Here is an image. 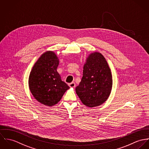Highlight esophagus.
Returning a JSON list of instances; mask_svg holds the SVG:
<instances>
[{
    "instance_id": "obj_1",
    "label": "esophagus",
    "mask_w": 149,
    "mask_h": 149,
    "mask_svg": "<svg viewBox=\"0 0 149 149\" xmlns=\"http://www.w3.org/2000/svg\"><path fill=\"white\" fill-rule=\"evenodd\" d=\"M68 85L70 87H75V83L74 82L70 83L68 84Z\"/></svg>"
}]
</instances>
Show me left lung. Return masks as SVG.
<instances>
[{
  "label": "left lung",
  "mask_w": 149,
  "mask_h": 149,
  "mask_svg": "<svg viewBox=\"0 0 149 149\" xmlns=\"http://www.w3.org/2000/svg\"><path fill=\"white\" fill-rule=\"evenodd\" d=\"M113 85L110 68L99 52L89 55L83 66V77L76 87V93L83 103L87 107L101 105L109 98Z\"/></svg>",
  "instance_id": "8db88e82"
}]
</instances>
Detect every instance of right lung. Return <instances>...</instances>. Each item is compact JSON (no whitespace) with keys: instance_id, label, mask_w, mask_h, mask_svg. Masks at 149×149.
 <instances>
[{"instance_id":"1","label":"right lung","mask_w":149,"mask_h":149,"mask_svg":"<svg viewBox=\"0 0 149 149\" xmlns=\"http://www.w3.org/2000/svg\"><path fill=\"white\" fill-rule=\"evenodd\" d=\"M58 65L56 55L52 51H47L36 62L29 76V88L33 97L47 106L59 102L70 88L57 72Z\"/></svg>"}]
</instances>
